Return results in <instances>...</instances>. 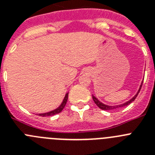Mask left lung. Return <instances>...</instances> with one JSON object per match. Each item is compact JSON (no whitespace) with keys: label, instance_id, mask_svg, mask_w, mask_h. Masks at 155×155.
<instances>
[{"label":"left lung","instance_id":"left-lung-1","mask_svg":"<svg viewBox=\"0 0 155 155\" xmlns=\"http://www.w3.org/2000/svg\"><path fill=\"white\" fill-rule=\"evenodd\" d=\"M142 84H143V82H142L141 84H140V88H139V90H138L137 93V94H135V95H134V96L133 97V98H131L130 100H129L128 102H125V103H124V104H121V105H105V104L102 103V102H100V101L98 99V98H95V97H94V95H92V98H93V100H94V103L96 104V105H98V107H99L101 109H102V110H113V109H119V108L124 107V106H127V105H128L129 104H130L131 102H134V100H135V98H137V94H139V92H140V89H141Z\"/></svg>","mask_w":155,"mask_h":155}]
</instances>
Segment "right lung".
Segmentation results:
<instances>
[{"mask_svg": "<svg viewBox=\"0 0 155 155\" xmlns=\"http://www.w3.org/2000/svg\"><path fill=\"white\" fill-rule=\"evenodd\" d=\"M68 93H67V94H66V95H65V97H64V100H63V102L61 103V105H60L58 108H57V109H54V110H53V111L48 112V113H41V114H39V116H53V115L57 114V113H60L61 111L64 109V106L66 105V103H67V102H68Z\"/></svg>", "mask_w": 155, "mask_h": 155, "instance_id": "add662e5", "label": "right lung"}]
</instances>
